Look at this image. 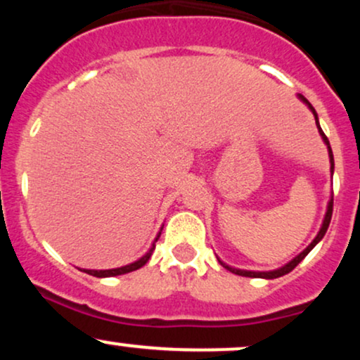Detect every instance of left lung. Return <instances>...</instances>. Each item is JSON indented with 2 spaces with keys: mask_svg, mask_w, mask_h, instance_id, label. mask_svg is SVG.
Listing matches in <instances>:
<instances>
[{
  "mask_svg": "<svg viewBox=\"0 0 360 360\" xmlns=\"http://www.w3.org/2000/svg\"><path fill=\"white\" fill-rule=\"evenodd\" d=\"M298 98L301 101L304 103V105L308 106L309 110H311V113H313V117H315V122H316V128H318V131H320V135H321V139H323V142H325V146H326V148H328V157H330V172H332L333 174V166H335V164H333V154H332V147H330V142H328V139H326V135L323 134V130H321V127H320V122H318V115H316V111H315V108H313L311 106V103H309L307 98L304 96H301V94H298ZM332 212H333V196H330V200H328V205H326V213H325V218H323V223H321V229H320V232L316 233V237L313 238V242L309 243V245L307 247V249H304L303 252H300L298 255H296L295 259H291L289 260L288 264H284L283 267H279V269H274V271H245V269H235V267H230L229 264H225V262H221L220 259H218V262L221 264L223 267H225V269H229L230 272H233V274H238V276H245V278H264V279H276V278H281V276H284V274H288V272H291L292 269H295L296 266H298V264L301 262V260H303L304 257H307V255L309 254V252L313 250V247L316 245L318 242L321 240V238H323V235L326 233V230H328V225H330V220H332Z\"/></svg>",
  "mask_w": 360,
  "mask_h": 360,
  "instance_id": "1",
  "label": "left lung"
}]
</instances>
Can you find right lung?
<instances>
[{
	"mask_svg": "<svg viewBox=\"0 0 360 360\" xmlns=\"http://www.w3.org/2000/svg\"><path fill=\"white\" fill-rule=\"evenodd\" d=\"M160 232H162V229H160ZM160 232L157 233L154 243H152V247L148 249V252L146 255H142L139 260H135V262L131 264H127V266H122V267H117V269H103V271H96V269H82V272H86V274L89 276H94V278H113V276H122V274H127V272H131V271H137L140 269L142 266H146L148 262V259H150L152 252L155 249V242L159 240L160 237Z\"/></svg>",
	"mask_w": 360,
	"mask_h": 360,
	"instance_id": "right-lung-1",
	"label": "right lung"
}]
</instances>
